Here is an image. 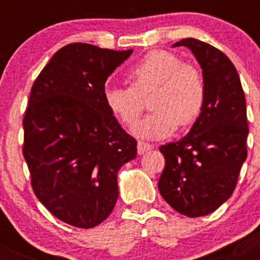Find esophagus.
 <instances>
[{"instance_id": "esophagus-1", "label": "esophagus", "mask_w": 260, "mask_h": 260, "mask_svg": "<svg viewBox=\"0 0 260 260\" xmlns=\"http://www.w3.org/2000/svg\"><path fill=\"white\" fill-rule=\"evenodd\" d=\"M152 144L146 143V142H138V153H139V155H143L144 152L152 150Z\"/></svg>"}]
</instances>
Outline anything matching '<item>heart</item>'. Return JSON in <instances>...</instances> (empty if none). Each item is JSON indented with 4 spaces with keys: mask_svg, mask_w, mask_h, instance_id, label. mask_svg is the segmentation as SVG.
I'll return each instance as SVG.
<instances>
[{
    "mask_svg": "<svg viewBox=\"0 0 260 260\" xmlns=\"http://www.w3.org/2000/svg\"><path fill=\"white\" fill-rule=\"evenodd\" d=\"M128 87L108 86L104 100L110 113L125 127H134L150 96V113L135 128V134L162 139L177 126L197 122L206 103V80L202 71L169 52L151 50L126 73Z\"/></svg>",
    "mask_w": 260,
    "mask_h": 260,
    "instance_id": "b5f03b06",
    "label": "heart"
}]
</instances>
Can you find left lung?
Listing matches in <instances>:
<instances>
[{
    "mask_svg": "<svg viewBox=\"0 0 260 260\" xmlns=\"http://www.w3.org/2000/svg\"><path fill=\"white\" fill-rule=\"evenodd\" d=\"M181 45L201 63L207 95L189 134L160 147L165 167L158 191L177 212L199 217L217 210L236 189L247 156L246 100L237 70L221 50L191 38L173 47Z\"/></svg>",
    "mask_w": 260,
    "mask_h": 260,
    "instance_id": "left-lung-1",
    "label": "left lung"
}]
</instances>
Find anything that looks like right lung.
Wrapping results in <instances>:
<instances>
[{
  "instance_id": "add662e5",
  "label": "right lung",
  "mask_w": 260,
  "mask_h": 260,
  "mask_svg": "<svg viewBox=\"0 0 260 260\" xmlns=\"http://www.w3.org/2000/svg\"><path fill=\"white\" fill-rule=\"evenodd\" d=\"M133 53L68 44L50 58L23 117V156L32 190L57 219L93 228L113 211L117 173L137 157V141L104 100L105 80Z\"/></svg>"
}]
</instances>
